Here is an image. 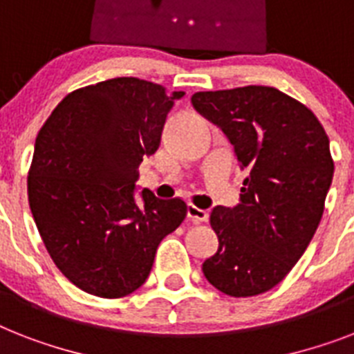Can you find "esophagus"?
Instances as JSON below:
<instances>
[{"label": "esophagus", "mask_w": 354, "mask_h": 354, "mask_svg": "<svg viewBox=\"0 0 354 354\" xmlns=\"http://www.w3.org/2000/svg\"><path fill=\"white\" fill-rule=\"evenodd\" d=\"M187 218H189V220H191V222H194V223L207 222V218H209V212H207L205 209H200V207L189 203V205H187Z\"/></svg>", "instance_id": "esophagus-1"}]
</instances>
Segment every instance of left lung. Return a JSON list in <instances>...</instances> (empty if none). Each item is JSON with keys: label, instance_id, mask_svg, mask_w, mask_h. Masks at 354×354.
<instances>
[{"label": "left lung", "instance_id": "left-lung-1", "mask_svg": "<svg viewBox=\"0 0 354 354\" xmlns=\"http://www.w3.org/2000/svg\"><path fill=\"white\" fill-rule=\"evenodd\" d=\"M191 102L249 171L240 203L212 209L218 251L202 271L229 297H257L287 277L317 232L335 172L329 138L306 105L274 87L207 91Z\"/></svg>", "mask_w": 354, "mask_h": 354}]
</instances>
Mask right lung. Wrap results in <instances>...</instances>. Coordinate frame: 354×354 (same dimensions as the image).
<instances>
[{"label":"right lung","mask_w":354,"mask_h":354,"mask_svg":"<svg viewBox=\"0 0 354 354\" xmlns=\"http://www.w3.org/2000/svg\"><path fill=\"white\" fill-rule=\"evenodd\" d=\"M183 94L114 77L67 94L37 134L27 180L34 222L63 277L88 295L136 291L160 242L185 218L180 198L143 189L136 200L138 167L158 151Z\"/></svg>","instance_id":"1"}]
</instances>
